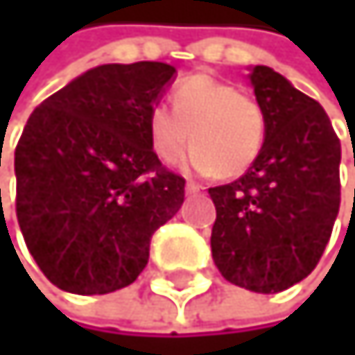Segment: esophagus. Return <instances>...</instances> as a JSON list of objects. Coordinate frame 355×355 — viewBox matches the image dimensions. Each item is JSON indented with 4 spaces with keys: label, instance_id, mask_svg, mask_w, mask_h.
Here are the masks:
<instances>
[{
    "label": "esophagus",
    "instance_id": "34e87169",
    "mask_svg": "<svg viewBox=\"0 0 355 355\" xmlns=\"http://www.w3.org/2000/svg\"><path fill=\"white\" fill-rule=\"evenodd\" d=\"M204 187L202 185H198V183H193V181H187V185H185V191L187 193H200Z\"/></svg>",
    "mask_w": 355,
    "mask_h": 355
}]
</instances>
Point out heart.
<instances>
[{
    "mask_svg": "<svg viewBox=\"0 0 355 355\" xmlns=\"http://www.w3.org/2000/svg\"><path fill=\"white\" fill-rule=\"evenodd\" d=\"M174 108L157 102L148 110V140L155 155L174 164L191 142L196 172L239 176L260 155L266 116L251 95L211 74L183 78L172 93Z\"/></svg>",
    "mask_w": 355,
    "mask_h": 355,
    "instance_id": "heart-1",
    "label": "heart"
}]
</instances>
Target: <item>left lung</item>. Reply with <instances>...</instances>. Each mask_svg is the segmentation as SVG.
I'll list each match as a JSON object with an SVG mask.
<instances>
[{
	"mask_svg": "<svg viewBox=\"0 0 355 355\" xmlns=\"http://www.w3.org/2000/svg\"><path fill=\"white\" fill-rule=\"evenodd\" d=\"M251 85L266 116L264 146L234 183L211 187V249L239 288L275 294L318 266L340 207V140L326 110L279 72L255 65Z\"/></svg>",
	"mask_w": 355,
	"mask_h": 355,
	"instance_id": "obj_1",
	"label": "left lung"
}]
</instances>
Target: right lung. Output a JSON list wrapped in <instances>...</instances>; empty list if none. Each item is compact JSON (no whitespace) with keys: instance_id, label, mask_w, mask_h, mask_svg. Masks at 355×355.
Segmentation results:
<instances>
[{"instance_id":"obj_1","label":"right lung","mask_w":355,"mask_h":355,"mask_svg":"<svg viewBox=\"0 0 355 355\" xmlns=\"http://www.w3.org/2000/svg\"><path fill=\"white\" fill-rule=\"evenodd\" d=\"M174 72L159 61L98 65L27 119L15 151L17 219L59 290L128 288L155 230L181 209L185 179L162 166L148 140V110Z\"/></svg>"}]
</instances>
